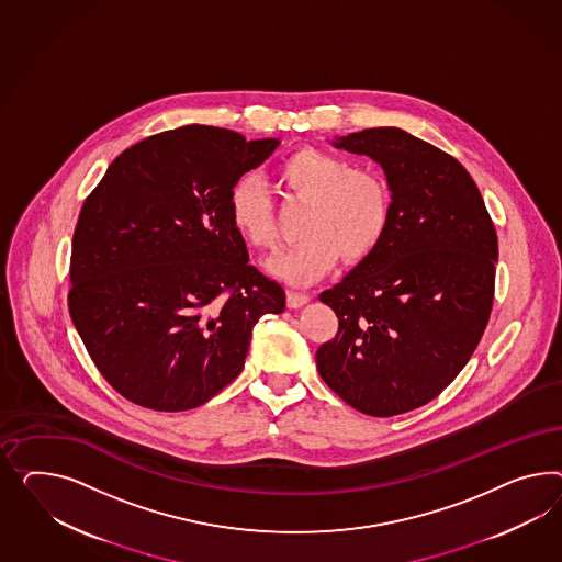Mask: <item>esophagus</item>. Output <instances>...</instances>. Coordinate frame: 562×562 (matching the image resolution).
<instances>
[{
  "label": "esophagus",
  "mask_w": 562,
  "mask_h": 562,
  "mask_svg": "<svg viewBox=\"0 0 562 562\" xmlns=\"http://www.w3.org/2000/svg\"><path fill=\"white\" fill-rule=\"evenodd\" d=\"M286 301H289L290 308H299V306H303V304L308 303V301H311V296H308V294H304V292H294V290H289Z\"/></svg>",
  "instance_id": "esophagus-1"
}]
</instances>
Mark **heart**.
Segmentation results:
<instances>
[{"label": "heart", "mask_w": 562, "mask_h": 562, "mask_svg": "<svg viewBox=\"0 0 562 562\" xmlns=\"http://www.w3.org/2000/svg\"><path fill=\"white\" fill-rule=\"evenodd\" d=\"M286 200L308 202L296 243L268 261V270L294 286L313 284L334 272L344 256L358 263L379 247L391 223V192L376 171L351 167L344 157L299 149L273 173ZM228 221L256 251H272L278 241L276 211L251 180H239L228 194Z\"/></svg>", "instance_id": "b5f03b06"}]
</instances>
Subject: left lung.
I'll return each instance as SVG.
<instances>
[{
    "instance_id": "1",
    "label": "left lung",
    "mask_w": 562,
    "mask_h": 562,
    "mask_svg": "<svg viewBox=\"0 0 562 562\" xmlns=\"http://www.w3.org/2000/svg\"><path fill=\"white\" fill-rule=\"evenodd\" d=\"M374 159L391 190L379 247L321 292L339 319L317 370L349 407L372 417L417 409L458 376L485 331L497 233L471 173L396 126L335 137Z\"/></svg>"
}]
</instances>
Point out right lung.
Instances as JSON below:
<instances>
[{"instance_id":"1","label":"right lung","mask_w":562,"mask_h":562,"mask_svg":"<svg viewBox=\"0 0 562 562\" xmlns=\"http://www.w3.org/2000/svg\"><path fill=\"white\" fill-rule=\"evenodd\" d=\"M278 138L188 124L122 151L86 198L69 313L124 398L153 411L204 405L239 376L259 317L284 289L249 266L228 194Z\"/></svg>"}]
</instances>
